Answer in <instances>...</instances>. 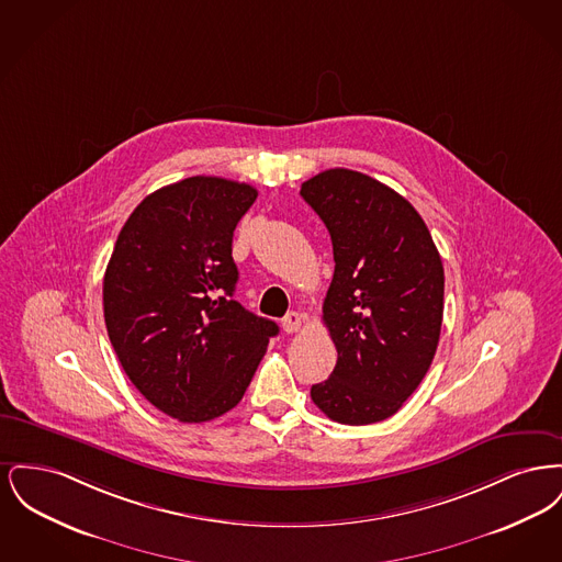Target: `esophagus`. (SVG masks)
Segmentation results:
<instances>
[{
    "label": "esophagus",
    "mask_w": 562,
    "mask_h": 562,
    "mask_svg": "<svg viewBox=\"0 0 562 562\" xmlns=\"http://www.w3.org/2000/svg\"><path fill=\"white\" fill-rule=\"evenodd\" d=\"M301 326H303V316L299 314V312H289L284 318H282V328H284V333H296V330H301Z\"/></svg>",
    "instance_id": "obj_1"
}]
</instances>
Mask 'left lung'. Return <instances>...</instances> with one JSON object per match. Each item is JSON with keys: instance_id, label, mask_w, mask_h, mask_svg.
<instances>
[{"instance_id": "obj_1", "label": "left lung", "mask_w": 562, "mask_h": 562, "mask_svg": "<svg viewBox=\"0 0 562 562\" xmlns=\"http://www.w3.org/2000/svg\"><path fill=\"white\" fill-rule=\"evenodd\" d=\"M301 195L324 221L335 257L322 321L337 364L312 385V401L337 424L383 422L417 390L438 348V248L411 202L369 175L330 168L305 181Z\"/></svg>"}]
</instances>
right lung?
<instances>
[{
    "label": "right lung",
    "mask_w": 562,
    "mask_h": 562,
    "mask_svg": "<svg viewBox=\"0 0 562 562\" xmlns=\"http://www.w3.org/2000/svg\"><path fill=\"white\" fill-rule=\"evenodd\" d=\"M255 200L221 177L166 186L134 209L109 259V341L134 387L183 424L232 411L278 335L234 299V229Z\"/></svg>",
    "instance_id": "1"
}]
</instances>
